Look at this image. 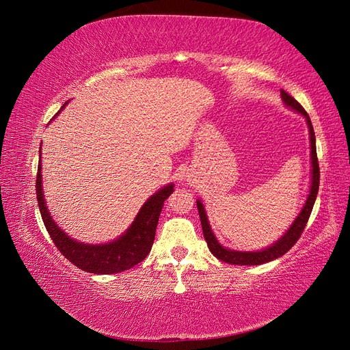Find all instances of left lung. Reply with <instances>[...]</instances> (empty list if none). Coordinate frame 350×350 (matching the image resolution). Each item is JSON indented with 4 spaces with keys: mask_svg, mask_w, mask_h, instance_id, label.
I'll return each instance as SVG.
<instances>
[{
    "mask_svg": "<svg viewBox=\"0 0 350 350\" xmlns=\"http://www.w3.org/2000/svg\"><path fill=\"white\" fill-rule=\"evenodd\" d=\"M282 99L284 102L286 107L292 108L293 111L299 112L301 115L305 116L306 124H308V130H310V143H311V188H310V194L306 197L305 206L302 207L301 213L298 215L293 220L292 226L286 230V234L278 241L274 242L273 245L264 248L261 251H254V252H247V251H234L221 247L219 241L216 239L213 230H211L208 220L206 216V210L203 203L200 200H197V208H198V215H200V220H201V228H203V234H204V239L207 242V247L211 251L213 256L221 261L229 262V264H239V266H258V264H264L276 260L279 257H282L283 254L288 252L295 243L298 241L302 235V232L306 226V221H308L311 211L315 203L317 194H319V187H320V167H319V157H317V149H315V133L312 129V124L310 120V115L305 112V109L301 107V103L296 100L295 98H292L289 93H286L284 90H280Z\"/></svg>",
    "mask_w": 350,
    "mask_h": 350,
    "instance_id": "8db88e82",
    "label": "left lung"
}]
</instances>
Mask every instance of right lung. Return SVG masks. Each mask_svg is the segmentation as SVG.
Returning <instances> with one entry per match:
<instances>
[{
	"label": "right lung",
	"mask_w": 350,
	"mask_h": 350,
	"mask_svg": "<svg viewBox=\"0 0 350 350\" xmlns=\"http://www.w3.org/2000/svg\"><path fill=\"white\" fill-rule=\"evenodd\" d=\"M66 105L67 102L62 105L61 109H64ZM59 112L61 111H58V113ZM40 171L42 165L39 159L36 175V198L42 220H44L52 242L55 243V247L59 250L62 256L70 260V262H72L74 266H77L79 269L88 273L112 274L129 270L149 256L163 203L174 191L172 184L159 189L157 193H154L146 201L139 213H137L131 226L126 229V232H124L118 239H115L109 243L90 245V243H83L76 239H71L66 232H62L57 226L55 221L52 220L49 210L46 208L44 191H42Z\"/></svg>",
	"instance_id": "right-lung-1"
}]
</instances>
